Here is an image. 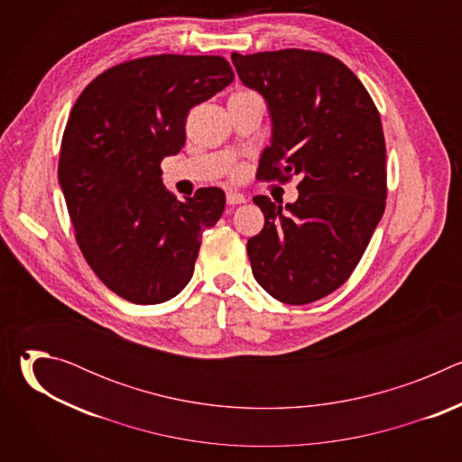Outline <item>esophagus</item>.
Instances as JSON below:
<instances>
[{
  "instance_id": "34e87169",
  "label": "esophagus",
  "mask_w": 462,
  "mask_h": 462,
  "mask_svg": "<svg viewBox=\"0 0 462 462\" xmlns=\"http://www.w3.org/2000/svg\"><path fill=\"white\" fill-rule=\"evenodd\" d=\"M246 201V197L243 195V193H239V191H228L226 193V203L228 205H243Z\"/></svg>"
}]
</instances>
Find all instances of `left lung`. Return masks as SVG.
<instances>
[{
	"mask_svg": "<svg viewBox=\"0 0 462 462\" xmlns=\"http://www.w3.org/2000/svg\"><path fill=\"white\" fill-rule=\"evenodd\" d=\"M232 61L273 116V143L255 177L282 184L300 177L298 201L285 210L254 197L265 226L246 243L252 274L278 301L312 303L349 280L385 210L380 113L331 54L280 49L232 52Z\"/></svg>",
	"mask_w": 462,
	"mask_h": 462,
	"instance_id": "obj_1",
	"label": "left lung"
}]
</instances>
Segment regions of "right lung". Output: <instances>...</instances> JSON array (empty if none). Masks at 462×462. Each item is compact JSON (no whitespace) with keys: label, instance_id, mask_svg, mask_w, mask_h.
<instances>
[{"label":"right lung","instance_id":"obj_1","mask_svg":"<svg viewBox=\"0 0 462 462\" xmlns=\"http://www.w3.org/2000/svg\"><path fill=\"white\" fill-rule=\"evenodd\" d=\"M232 80L217 54L143 56L98 75L71 109L58 180L75 239L100 282L131 303L177 296L203 230L223 216L221 188L180 203L162 186L161 162L182 150L188 111Z\"/></svg>","mask_w":462,"mask_h":462}]
</instances>
